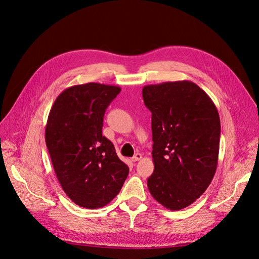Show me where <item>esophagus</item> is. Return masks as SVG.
<instances>
[{"instance_id":"34e87169","label":"esophagus","mask_w":259,"mask_h":259,"mask_svg":"<svg viewBox=\"0 0 259 259\" xmlns=\"http://www.w3.org/2000/svg\"><path fill=\"white\" fill-rule=\"evenodd\" d=\"M142 158H143L142 153H136L134 156H133L132 160H133V162H137V161H139V160H142Z\"/></svg>"}]
</instances>
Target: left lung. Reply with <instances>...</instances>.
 I'll use <instances>...</instances> for the list:
<instances>
[{
	"label": "left lung",
	"instance_id": "8db88e82",
	"mask_svg": "<svg viewBox=\"0 0 259 259\" xmlns=\"http://www.w3.org/2000/svg\"><path fill=\"white\" fill-rule=\"evenodd\" d=\"M151 111L154 170L148 189L160 204L183 209L204 193L218 163L221 120L213 100L190 81L143 89Z\"/></svg>",
	"mask_w": 259,
	"mask_h": 259
}]
</instances>
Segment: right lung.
Returning a JSON list of instances; mask_svg holds the SVG:
<instances>
[{
  "label": "right lung",
  "mask_w": 259,
  "mask_h": 259,
  "mask_svg": "<svg viewBox=\"0 0 259 259\" xmlns=\"http://www.w3.org/2000/svg\"><path fill=\"white\" fill-rule=\"evenodd\" d=\"M119 86L86 83L66 89L55 100L45 128L55 174L76 205L99 208L112 201L128 175V166L103 136L106 109Z\"/></svg>",
  "instance_id": "add662e5"
}]
</instances>
